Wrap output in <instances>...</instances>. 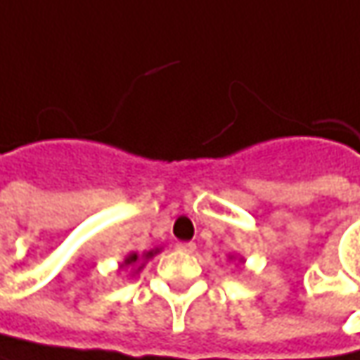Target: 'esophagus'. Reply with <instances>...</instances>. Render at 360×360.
Returning <instances> with one entry per match:
<instances>
[{"instance_id": "1", "label": "esophagus", "mask_w": 360, "mask_h": 360, "mask_svg": "<svg viewBox=\"0 0 360 360\" xmlns=\"http://www.w3.org/2000/svg\"><path fill=\"white\" fill-rule=\"evenodd\" d=\"M177 250H179V252H187V255H191V252L195 250V244H193V243H179V244H177Z\"/></svg>"}]
</instances>
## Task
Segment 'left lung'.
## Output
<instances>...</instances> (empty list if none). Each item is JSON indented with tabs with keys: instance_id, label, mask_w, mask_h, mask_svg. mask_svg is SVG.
I'll return each mask as SVG.
<instances>
[{
	"instance_id": "1",
	"label": "left lung",
	"mask_w": 360,
	"mask_h": 360,
	"mask_svg": "<svg viewBox=\"0 0 360 360\" xmlns=\"http://www.w3.org/2000/svg\"><path fill=\"white\" fill-rule=\"evenodd\" d=\"M228 259H230V261H236V257H234V255H230V257H228ZM238 263L244 264V259H243V257H240V259H238Z\"/></svg>"
}]
</instances>
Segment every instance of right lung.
Listing matches in <instances>:
<instances>
[{
  "instance_id": "add662e5",
  "label": "right lung",
  "mask_w": 360,
  "mask_h": 360,
  "mask_svg": "<svg viewBox=\"0 0 360 360\" xmlns=\"http://www.w3.org/2000/svg\"><path fill=\"white\" fill-rule=\"evenodd\" d=\"M157 252H160V248H153V250H146V252H142V255H138V252H128L126 257H124V261L120 263V271H126V269H130V275H134V273H140L142 269H144V264L148 263Z\"/></svg>"
}]
</instances>
